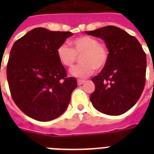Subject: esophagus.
Listing matches in <instances>:
<instances>
[{"label":"esophagus","instance_id":"obj_1","mask_svg":"<svg viewBox=\"0 0 154 154\" xmlns=\"http://www.w3.org/2000/svg\"><path fill=\"white\" fill-rule=\"evenodd\" d=\"M84 82H85V80H81V79L77 80V84H78V85H82Z\"/></svg>","mask_w":154,"mask_h":154}]
</instances>
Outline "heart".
<instances>
[{
    "label": "heart",
    "instance_id": "1",
    "mask_svg": "<svg viewBox=\"0 0 154 154\" xmlns=\"http://www.w3.org/2000/svg\"><path fill=\"white\" fill-rule=\"evenodd\" d=\"M72 48L67 44L60 45L57 49V55L63 65L72 67L81 57V64L70 70L74 77L85 78L90 76L94 70L105 67L109 59V51L104 43L90 36H80L70 42Z\"/></svg>",
    "mask_w": 154,
    "mask_h": 154
}]
</instances>
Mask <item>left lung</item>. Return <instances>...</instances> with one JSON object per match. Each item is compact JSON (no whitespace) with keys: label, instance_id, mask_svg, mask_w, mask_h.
<instances>
[{"label":"left lung","instance_id":"left-lung-1","mask_svg":"<svg viewBox=\"0 0 154 154\" xmlns=\"http://www.w3.org/2000/svg\"><path fill=\"white\" fill-rule=\"evenodd\" d=\"M85 32L104 40L109 51L107 65L92 78L95 90L90 101L105 114H123L136 104L143 92L146 53L136 37L116 26L108 25Z\"/></svg>","mask_w":154,"mask_h":154}]
</instances>
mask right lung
Masks as SVG:
<instances>
[{"label":"right lung","mask_w":154,"mask_h":154,"mask_svg":"<svg viewBox=\"0 0 154 154\" xmlns=\"http://www.w3.org/2000/svg\"><path fill=\"white\" fill-rule=\"evenodd\" d=\"M71 32L36 28L16 41L7 64V80L15 104L31 118L48 122L65 112L77 79L68 77L57 49Z\"/></svg>","instance_id":"obj_1"}]
</instances>
